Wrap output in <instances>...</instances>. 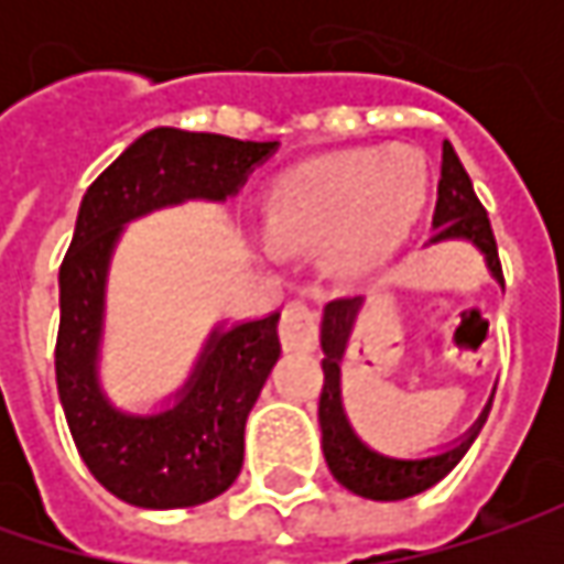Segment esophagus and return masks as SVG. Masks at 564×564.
I'll return each instance as SVG.
<instances>
[{
    "label": "esophagus",
    "mask_w": 564,
    "mask_h": 564,
    "mask_svg": "<svg viewBox=\"0 0 564 564\" xmlns=\"http://www.w3.org/2000/svg\"><path fill=\"white\" fill-rule=\"evenodd\" d=\"M279 338L285 351H314L319 341V319L307 301H289L279 323Z\"/></svg>",
    "instance_id": "34e87169"
}]
</instances>
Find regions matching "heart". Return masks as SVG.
I'll return each instance as SVG.
<instances>
[{"mask_svg": "<svg viewBox=\"0 0 564 564\" xmlns=\"http://www.w3.org/2000/svg\"><path fill=\"white\" fill-rule=\"evenodd\" d=\"M430 197L414 147H355L294 165L267 194V228L292 248L323 245L345 275L379 270L408 241Z\"/></svg>", "mask_w": 564, "mask_h": 564, "instance_id": "heart-1", "label": "heart"}]
</instances>
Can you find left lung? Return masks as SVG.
<instances>
[{
	"label": "left lung",
	"mask_w": 564,
	"mask_h": 564,
	"mask_svg": "<svg viewBox=\"0 0 564 564\" xmlns=\"http://www.w3.org/2000/svg\"><path fill=\"white\" fill-rule=\"evenodd\" d=\"M433 226H436V235L430 241H448V238L470 241L474 248L487 257L492 279L499 285H506L487 209L477 200L474 185H470V175L465 172L455 147L448 141L443 143V178H440V197H436ZM360 301L364 297H336L323 311V333H319V345H323V355H326L323 358V392H319L323 455H326V465L333 470V477L345 489H351L355 496L377 499V502H395V499L417 496V492L430 489L433 484H440L445 474L465 458V452L477 440L480 426L487 423L492 401L484 408L480 421L474 423L462 436V443L448 445L445 452L426 455V458H392V455L373 452L370 445L360 443V436L351 430V423L345 417L341 382H338L341 379L338 364H341L345 345H348V336H351Z\"/></svg>",
	"instance_id": "8db88e82"
}]
</instances>
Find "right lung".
I'll use <instances>...</instances> for the list:
<instances>
[{
	"mask_svg": "<svg viewBox=\"0 0 564 564\" xmlns=\"http://www.w3.org/2000/svg\"><path fill=\"white\" fill-rule=\"evenodd\" d=\"M275 141H235L153 128L87 187L72 248L58 270L55 382L65 421L90 474L138 509H191L223 496L245 462V423L282 355L279 314L216 326L175 404L124 414L97 377L106 272L121 228L185 200H226L267 163Z\"/></svg>",
	"mask_w": 564,
	"mask_h": 564,
	"instance_id": "obj_1",
	"label": "right lung"
}]
</instances>
